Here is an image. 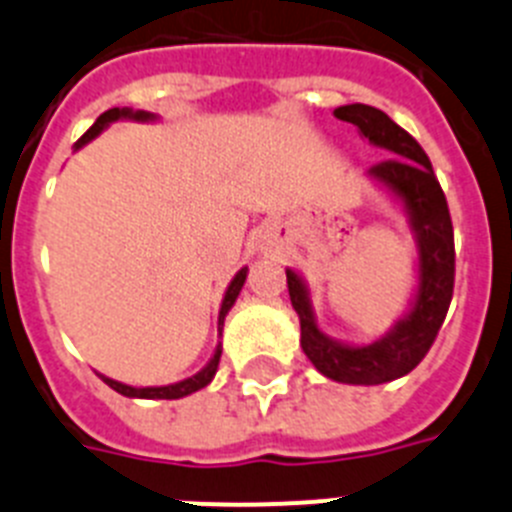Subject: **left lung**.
<instances>
[{
	"label": "left lung",
	"instance_id": "obj_1",
	"mask_svg": "<svg viewBox=\"0 0 512 512\" xmlns=\"http://www.w3.org/2000/svg\"><path fill=\"white\" fill-rule=\"evenodd\" d=\"M333 115L356 125L361 138L390 156L366 176L408 217L418 248L415 289L390 330L369 343L328 336L318 325L310 287L295 269H287L289 300L300 318L302 351L323 377L343 384H384L413 372L436 341L454 295V228L431 161L413 135L369 104H343Z\"/></svg>",
	"mask_w": 512,
	"mask_h": 512
}]
</instances>
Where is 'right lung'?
Segmentation results:
<instances>
[{
    "label": "right lung",
    "mask_w": 512,
    "mask_h": 512,
    "mask_svg": "<svg viewBox=\"0 0 512 512\" xmlns=\"http://www.w3.org/2000/svg\"><path fill=\"white\" fill-rule=\"evenodd\" d=\"M120 120L158 122L161 117L153 115V112H146V110H133V107H112V110H107L104 115H99L92 128H89L87 133L76 140L74 151H81V148L87 146V143H92L97 135H102L104 130L110 128L112 122H120ZM246 277H248V266H243V269L238 271L233 279H230L228 289H225L223 302H220V312H217V338H223L225 315H228L230 307L235 305V300H238V295H241ZM220 354H223V341H217L215 354L210 356V361L202 366L200 372L192 374V377H187V379H182V382L164 384V387H130V384H122V382H117V379H112V377H104V374H99V377H102L104 384H110L112 390L120 392V395H125V397H138V400H182V397H187V395H192V392L202 390V387H207V384L215 379L217 364H220Z\"/></svg>",
    "instance_id": "obj_1"
}]
</instances>
